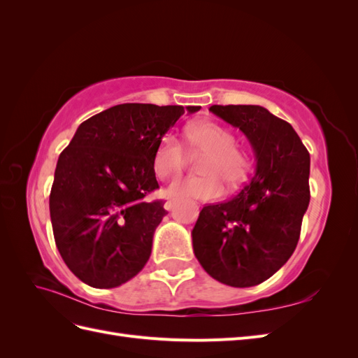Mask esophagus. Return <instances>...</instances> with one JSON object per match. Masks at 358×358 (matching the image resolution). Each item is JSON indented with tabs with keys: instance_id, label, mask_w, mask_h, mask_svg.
Wrapping results in <instances>:
<instances>
[{
	"instance_id": "esophagus-1",
	"label": "esophagus",
	"mask_w": 358,
	"mask_h": 358,
	"mask_svg": "<svg viewBox=\"0 0 358 358\" xmlns=\"http://www.w3.org/2000/svg\"><path fill=\"white\" fill-rule=\"evenodd\" d=\"M171 208H173V200L167 199V200L164 201V209H166V210H170Z\"/></svg>"
}]
</instances>
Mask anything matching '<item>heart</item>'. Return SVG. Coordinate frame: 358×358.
Returning <instances> with one entry per match:
<instances>
[{
    "mask_svg": "<svg viewBox=\"0 0 358 358\" xmlns=\"http://www.w3.org/2000/svg\"><path fill=\"white\" fill-rule=\"evenodd\" d=\"M185 145L192 152L203 154L199 170L200 176H188L173 180L167 194L178 199H197L209 201L218 199L224 185L230 189L246 182L252 161L245 149L236 146V137L229 129L212 121L194 122L183 133ZM187 164V150L175 136L162 137L152 157V170L158 178L178 175Z\"/></svg>",
    "mask_w": 358,
    "mask_h": 358,
    "instance_id": "b5f03b06",
    "label": "heart"
}]
</instances>
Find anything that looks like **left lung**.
<instances>
[{
  "mask_svg": "<svg viewBox=\"0 0 358 358\" xmlns=\"http://www.w3.org/2000/svg\"><path fill=\"white\" fill-rule=\"evenodd\" d=\"M209 110L248 137L257 171L237 196L201 209L191 233L194 254L220 282L254 287L297 246L310 200V157L294 128L262 106L215 104Z\"/></svg>",
  "mask_w": 358,
  "mask_h": 358,
  "instance_id": "1",
  "label": "left lung"
}]
</instances>
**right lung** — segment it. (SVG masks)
Here are the masks:
<instances>
[{
  "instance_id": "1",
  "label": "right lung",
  "mask_w": 358,
  "mask_h": 358,
  "mask_svg": "<svg viewBox=\"0 0 358 358\" xmlns=\"http://www.w3.org/2000/svg\"><path fill=\"white\" fill-rule=\"evenodd\" d=\"M199 110L127 103L79 125L58 158L49 209L58 251L82 282L115 288L145 267L167 213L162 200H145L159 188L155 148L183 113Z\"/></svg>"
}]
</instances>
